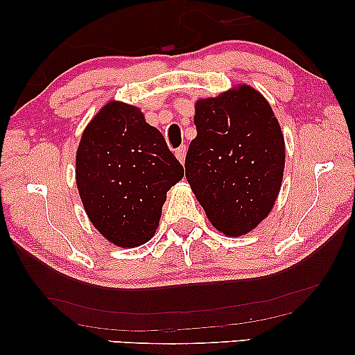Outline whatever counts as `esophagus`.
<instances>
[{
	"instance_id": "esophagus-1",
	"label": "esophagus",
	"mask_w": 355,
	"mask_h": 355,
	"mask_svg": "<svg viewBox=\"0 0 355 355\" xmlns=\"http://www.w3.org/2000/svg\"><path fill=\"white\" fill-rule=\"evenodd\" d=\"M174 153H176L179 162H181V163L186 162V145H181V147L176 148V152H174Z\"/></svg>"
}]
</instances>
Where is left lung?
<instances>
[{
  "label": "left lung",
  "instance_id": "left-lung-1",
  "mask_svg": "<svg viewBox=\"0 0 355 355\" xmlns=\"http://www.w3.org/2000/svg\"><path fill=\"white\" fill-rule=\"evenodd\" d=\"M197 137L186 178L208 220L242 236L271 211L284 171V139L273 110L249 85L196 103Z\"/></svg>",
  "mask_w": 355,
  "mask_h": 355
}]
</instances>
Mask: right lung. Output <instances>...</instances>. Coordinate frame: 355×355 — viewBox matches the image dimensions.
<instances>
[{"label": "right lung", "instance_id": "add662e5", "mask_svg": "<svg viewBox=\"0 0 355 355\" xmlns=\"http://www.w3.org/2000/svg\"><path fill=\"white\" fill-rule=\"evenodd\" d=\"M182 176L163 134L135 106L111 101L82 134L77 187L90 221L116 245L152 239L166 192Z\"/></svg>", "mask_w": 355, "mask_h": 355}]
</instances>
